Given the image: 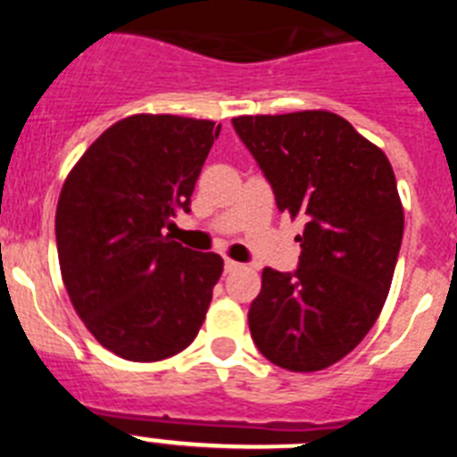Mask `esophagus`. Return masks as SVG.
Instances as JSON below:
<instances>
[{
    "instance_id": "obj_1",
    "label": "esophagus",
    "mask_w": 457,
    "mask_h": 457,
    "mask_svg": "<svg viewBox=\"0 0 457 457\" xmlns=\"http://www.w3.org/2000/svg\"><path fill=\"white\" fill-rule=\"evenodd\" d=\"M242 265L237 263V261H233V258H226L224 261V270L226 272H236V270H240Z\"/></svg>"
}]
</instances>
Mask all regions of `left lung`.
I'll return each mask as SVG.
<instances>
[{
  "instance_id": "8db88e82",
  "label": "left lung",
  "mask_w": 457,
  "mask_h": 457,
  "mask_svg": "<svg viewBox=\"0 0 457 457\" xmlns=\"http://www.w3.org/2000/svg\"><path fill=\"white\" fill-rule=\"evenodd\" d=\"M233 128L278 212L304 221L300 268L263 270L252 338L281 369L322 370L357 348L389 295L405 226L394 169L382 148L325 109L236 116Z\"/></svg>"
}]
</instances>
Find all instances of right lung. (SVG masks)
<instances>
[{"mask_svg":"<svg viewBox=\"0 0 457 457\" xmlns=\"http://www.w3.org/2000/svg\"><path fill=\"white\" fill-rule=\"evenodd\" d=\"M221 125L171 114L116 120L71 169L56 204V252L72 309L128 361L185 350L224 272L220 253L171 240Z\"/></svg>","mask_w":457,"mask_h":457,"instance_id":"right-lung-1","label":"right lung"}]
</instances>
